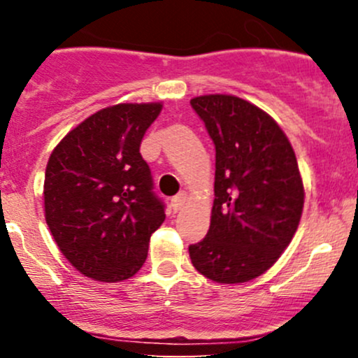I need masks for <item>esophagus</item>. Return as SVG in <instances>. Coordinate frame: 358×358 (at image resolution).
I'll list each match as a JSON object with an SVG mask.
<instances>
[{"instance_id": "obj_1", "label": "esophagus", "mask_w": 358, "mask_h": 358, "mask_svg": "<svg viewBox=\"0 0 358 358\" xmlns=\"http://www.w3.org/2000/svg\"><path fill=\"white\" fill-rule=\"evenodd\" d=\"M187 200H188L187 193H185V192L178 193V195H176V196H173V199H171V208H173L175 212L182 210V207H183L185 203H187Z\"/></svg>"}]
</instances>
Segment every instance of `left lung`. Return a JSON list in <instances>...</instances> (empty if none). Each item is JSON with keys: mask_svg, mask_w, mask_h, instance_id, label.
Returning a JSON list of instances; mask_svg holds the SVG:
<instances>
[{"mask_svg": "<svg viewBox=\"0 0 358 358\" xmlns=\"http://www.w3.org/2000/svg\"><path fill=\"white\" fill-rule=\"evenodd\" d=\"M215 145L210 229L188 252L193 268L220 285L264 274L296 234L305 185L285 131L266 110L231 94L193 97Z\"/></svg>", "mask_w": 358, "mask_h": 358, "instance_id": "8db88e82", "label": "left lung"}]
</instances>
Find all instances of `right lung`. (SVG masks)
Here are the masks:
<instances>
[{
    "label": "right lung",
    "instance_id": "obj_1",
    "mask_svg": "<svg viewBox=\"0 0 358 358\" xmlns=\"http://www.w3.org/2000/svg\"><path fill=\"white\" fill-rule=\"evenodd\" d=\"M163 102H121L90 114L53 148L45 170V220L65 259L94 281L133 278L165 220L139 153Z\"/></svg>",
    "mask_w": 358,
    "mask_h": 358
}]
</instances>
